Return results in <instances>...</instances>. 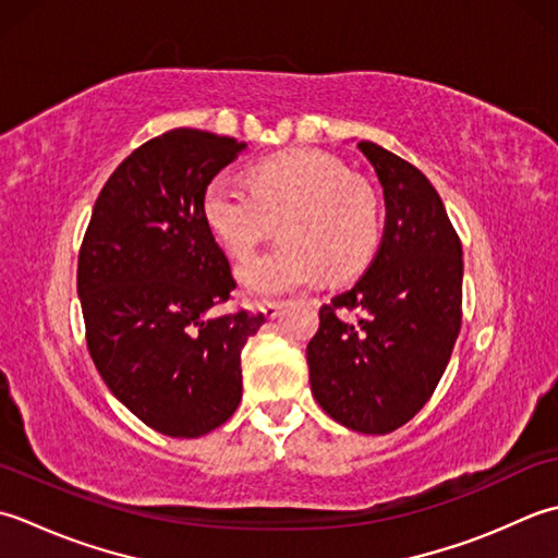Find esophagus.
<instances>
[{"instance_id": "esophagus-1", "label": "esophagus", "mask_w": 558, "mask_h": 558, "mask_svg": "<svg viewBox=\"0 0 558 558\" xmlns=\"http://www.w3.org/2000/svg\"><path fill=\"white\" fill-rule=\"evenodd\" d=\"M281 308H283V303H279V301H269V303H263L259 305V313H263L267 320H275V317L281 313Z\"/></svg>"}]
</instances>
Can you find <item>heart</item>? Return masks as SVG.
<instances>
[{
  "label": "heart",
  "instance_id": "obj_1",
  "mask_svg": "<svg viewBox=\"0 0 558 558\" xmlns=\"http://www.w3.org/2000/svg\"><path fill=\"white\" fill-rule=\"evenodd\" d=\"M204 219L233 257H245L283 219L287 243L245 259L235 277L255 299H271L325 277L342 279L363 267L380 231L375 192L339 158L293 151L263 161L253 185L216 175L204 192Z\"/></svg>",
  "mask_w": 558,
  "mask_h": 558
}]
</instances>
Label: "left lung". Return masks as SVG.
Here are the masks:
<instances>
[{"label":"left lung","mask_w":558,"mask_h":558,"mask_svg":"<svg viewBox=\"0 0 558 558\" xmlns=\"http://www.w3.org/2000/svg\"><path fill=\"white\" fill-rule=\"evenodd\" d=\"M356 146L383 187V241L366 275L323 305L305 354L313 397L335 422L390 434L428 402L450 361L462 245L422 170L373 142ZM351 310L356 322L345 317Z\"/></svg>","instance_id":"8db88e82"}]
</instances>
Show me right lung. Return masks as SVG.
<instances>
[{
  "instance_id": "1",
  "label": "right lung",
  "mask_w": 558,
  "mask_h": 558,
  "mask_svg": "<svg viewBox=\"0 0 558 558\" xmlns=\"http://www.w3.org/2000/svg\"><path fill=\"white\" fill-rule=\"evenodd\" d=\"M245 142L178 128L142 144L94 204L76 291L108 390L163 436L221 426L243 395L241 351L265 315L207 313L235 289L204 192Z\"/></svg>"
}]
</instances>
